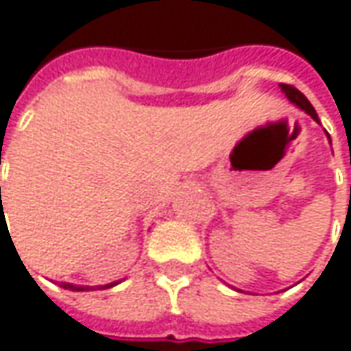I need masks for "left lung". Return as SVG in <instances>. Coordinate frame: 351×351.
Listing matches in <instances>:
<instances>
[{"instance_id":"8db88e82","label":"left lung","mask_w":351,"mask_h":351,"mask_svg":"<svg viewBox=\"0 0 351 351\" xmlns=\"http://www.w3.org/2000/svg\"><path fill=\"white\" fill-rule=\"evenodd\" d=\"M280 87H282V91L286 93L288 101H292L294 105H298L300 109H304L306 113L310 114V117H312L314 121H318V114H316V111H314V107L310 105V101H308V99H306L304 95L300 93L296 87H292V85H286V83H282Z\"/></svg>"}]
</instances>
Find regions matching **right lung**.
<instances>
[{"mask_svg": "<svg viewBox=\"0 0 351 351\" xmlns=\"http://www.w3.org/2000/svg\"><path fill=\"white\" fill-rule=\"evenodd\" d=\"M0 198H1V189H0ZM3 213V210H1ZM3 218H5V215H1L0 217V222H3ZM117 282H113V284H105V286H99V290L101 288H111V286H114ZM65 290H77V292H81V290H95V288H89V286H73V284H61Z\"/></svg>", "mask_w": 351, "mask_h": 351, "instance_id": "1", "label": "right lung"}]
</instances>
